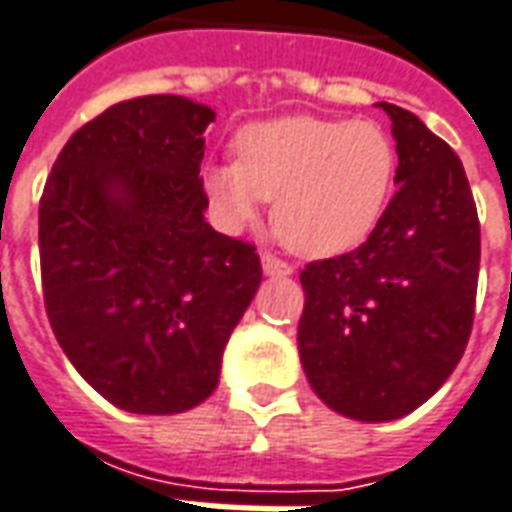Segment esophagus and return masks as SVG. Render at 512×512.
I'll list each match as a JSON object with an SVG mask.
<instances>
[{"label":"esophagus","mask_w":512,"mask_h":512,"mask_svg":"<svg viewBox=\"0 0 512 512\" xmlns=\"http://www.w3.org/2000/svg\"><path fill=\"white\" fill-rule=\"evenodd\" d=\"M262 270L264 275H278V278H284V275H292V264H286L284 259H278L273 253H262Z\"/></svg>","instance_id":"obj_1"}]
</instances>
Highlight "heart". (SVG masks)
Instances as JSON below:
<instances>
[{
    "label": "heart",
    "instance_id": "obj_1",
    "mask_svg": "<svg viewBox=\"0 0 512 512\" xmlns=\"http://www.w3.org/2000/svg\"><path fill=\"white\" fill-rule=\"evenodd\" d=\"M237 162L204 173L220 223L239 231L275 198L273 226L306 259L358 248L383 217L397 151L375 121L286 115L253 123L234 140Z\"/></svg>",
    "mask_w": 512,
    "mask_h": 512
}]
</instances>
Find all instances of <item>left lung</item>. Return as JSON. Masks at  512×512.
<instances>
[{"instance_id":"obj_1","label":"left lung","mask_w":512,"mask_h":512,"mask_svg":"<svg viewBox=\"0 0 512 512\" xmlns=\"http://www.w3.org/2000/svg\"><path fill=\"white\" fill-rule=\"evenodd\" d=\"M397 195L353 253L300 273L297 350L314 394L355 422H391L436 394L466 350L480 223L458 154L413 112L380 101Z\"/></svg>"}]
</instances>
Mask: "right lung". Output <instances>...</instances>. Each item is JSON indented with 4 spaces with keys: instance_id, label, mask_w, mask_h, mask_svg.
Returning <instances> with one entry per match:
<instances>
[{
    "instance_id": "right-lung-1",
    "label": "right lung",
    "mask_w": 512,
    "mask_h": 512,
    "mask_svg": "<svg viewBox=\"0 0 512 512\" xmlns=\"http://www.w3.org/2000/svg\"><path fill=\"white\" fill-rule=\"evenodd\" d=\"M212 121L184 96L121 101L71 134L43 190L46 314L76 372L121 411L201 405L262 284L256 248L204 217Z\"/></svg>"
}]
</instances>
